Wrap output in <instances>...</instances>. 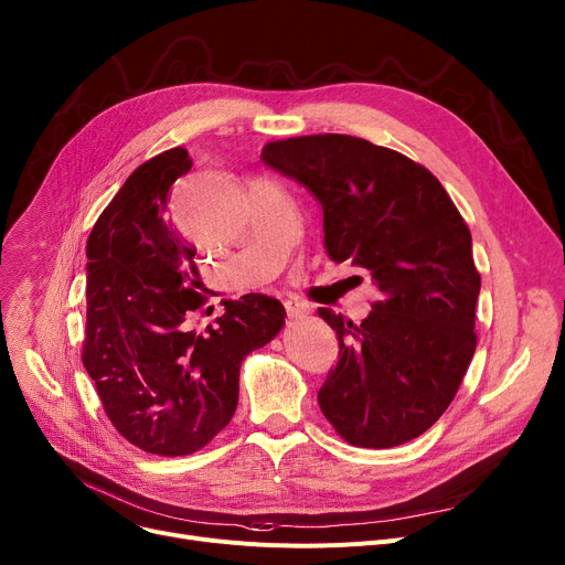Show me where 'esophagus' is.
<instances>
[{"label": "esophagus", "instance_id": "esophagus-1", "mask_svg": "<svg viewBox=\"0 0 565 565\" xmlns=\"http://www.w3.org/2000/svg\"><path fill=\"white\" fill-rule=\"evenodd\" d=\"M286 313H288L290 320L302 318V316H305V307H302L298 300H288V302H286Z\"/></svg>", "mask_w": 565, "mask_h": 565}]
</instances>
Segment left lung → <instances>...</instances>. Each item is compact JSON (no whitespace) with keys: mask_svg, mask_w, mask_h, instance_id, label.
<instances>
[{"mask_svg":"<svg viewBox=\"0 0 565 565\" xmlns=\"http://www.w3.org/2000/svg\"><path fill=\"white\" fill-rule=\"evenodd\" d=\"M260 158L311 190L330 258L364 267L382 292L360 324L318 309L341 345L318 392L324 419L362 449L419 437L477 350L481 275L456 203L424 164L360 137L267 141Z\"/></svg>","mask_w":565,"mask_h":565,"instance_id":"obj_1","label":"left lung"}]
</instances>
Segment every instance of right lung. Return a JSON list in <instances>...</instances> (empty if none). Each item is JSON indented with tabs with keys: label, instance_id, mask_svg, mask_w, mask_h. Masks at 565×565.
Here are the masks:
<instances>
[{
	"label": "right lung",
	"instance_id": "right-lung-1",
	"mask_svg": "<svg viewBox=\"0 0 565 565\" xmlns=\"http://www.w3.org/2000/svg\"><path fill=\"white\" fill-rule=\"evenodd\" d=\"M190 169L183 146L137 167L86 243L84 369L111 426L164 458L190 456L226 428L243 360L286 322L279 300L245 295L203 332L192 328L207 298L196 249L167 207L169 188Z\"/></svg>",
	"mask_w": 565,
	"mask_h": 565
}]
</instances>
